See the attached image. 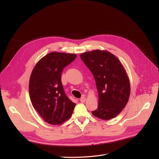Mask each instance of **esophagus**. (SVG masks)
<instances>
[{
  "label": "esophagus",
  "instance_id": "obj_1",
  "mask_svg": "<svg viewBox=\"0 0 159 159\" xmlns=\"http://www.w3.org/2000/svg\"><path fill=\"white\" fill-rule=\"evenodd\" d=\"M80 101L81 102H84L86 101V98H85V97H82V98H80Z\"/></svg>",
  "mask_w": 159,
  "mask_h": 159
}]
</instances>
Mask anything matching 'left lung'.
<instances>
[{
    "label": "left lung",
    "mask_w": 159,
    "mask_h": 159,
    "mask_svg": "<svg viewBox=\"0 0 159 159\" xmlns=\"http://www.w3.org/2000/svg\"><path fill=\"white\" fill-rule=\"evenodd\" d=\"M80 58L93 74L98 91V107L93 115L104 120L115 118L126 106L130 94L129 80L123 65L106 50L83 53Z\"/></svg>",
    "instance_id": "8db88e82"
}]
</instances>
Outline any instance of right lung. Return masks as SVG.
<instances>
[{"label": "right lung", "instance_id": "right-lung-1", "mask_svg": "<svg viewBox=\"0 0 159 159\" xmlns=\"http://www.w3.org/2000/svg\"><path fill=\"white\" fill-rule=\"evenodd\" d=\"M77 57L75 54L53 52L43 57L31 72L30 97L33 107L43 120L60 125L69 119L76 105L65 94L61 81L64 68Z\"/></svg>", "mask_w": 159, "mask_h": 159}]
</instances>
